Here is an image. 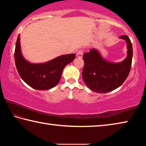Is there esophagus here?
I'll use <instances>...</instances> for the list:
<instances>
[{
  "mask_svg": "<svg viewBox=\"0 0 146 146\" xmlns=\"http://www.w3.org/2000/svg\"><path fill=\"white\" fill-rule=\"evenodd\" d=\"M83 55V50H79L76 53V56L78 58H82Z\"/></svg>",
  "mask_w": 146,
  "mask_h": 146,
  "instance_id": "obj_1",
  "label": "esophagus"
}]
</instances>
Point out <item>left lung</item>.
Wrapping results in <instances>:
<instances>
[{
    "instance_id": "1",
    "label": "left lung",
    "mask_w": 146,
    "mask_h": 146,
    "mask_svg": "<svg viewBox=\"0 0 146 146\" xmlns=\"http://www.w3.org/2000/svg\"><path fill=\"white\" fill-rule=\"evenodd\" d=\"M119 38L127 44V56L122 62H111L106 60L95 48L83 55L84 82L95 92L103 93L114 90L120 87L129 75L133 57L132 44L126 35Z\"/></svg>"
}]
</instances>
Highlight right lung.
Returning <instances> with one entry per match:
<instances>
[{"label":"right lung","mask_w":146,"mask_h":146,"mask_svg":"<svg viewBox=\"0 0 146 146\" xmlns=\"http://www.w3.org/2000/svg\"><path fill=\"white\" fill-rule=\"evenodd\" d=\"M75 58V54L73 53L57 56L44 63H31L22 54L20 34L17 38L15 50L17 70L24 82L36 90H48L57 85L64 68Z\"/></svg>","instance_id":"right-lung-1"}]
</instances>
